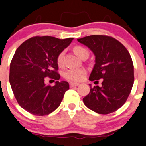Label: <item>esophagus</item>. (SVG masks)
Here are the masks:
<instances>
[{"label": "esophagus", "mask_w": 146, "mask_h": 146, "mask_svg": "<svg viewBox=\"0 0 146 146\" xmlns=\"http://www.w3.org/2000/svg\"><path fill=\"white\" fill-rule=\"evenodd\" d=\"M70 85L71 87H74V86H76L78 85H79V83H76V82H70Z\"/></svg>", "instance_id": "obj_1"}]
</instances>
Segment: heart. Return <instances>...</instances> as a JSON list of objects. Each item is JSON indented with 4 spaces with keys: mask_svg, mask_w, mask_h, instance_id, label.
I'll list each match as a JSON object with an SVG mask.
<instances>
[{
    "mask_svg": "<svg viewBox=\"0 0 146 146\" xmlns=\"http://www.w3.org/2000/svg\"><path fill=\"white\" fill-rule=\"evenodd\" d=\"M75 53L79 56V57H82L84 53L88 52L87 50L82 46H76L74 49ZM64 52H62L59 54L58 57L57 58V64L60 66L62 65L63 60H64ZM86 70L84 69H69L64 74V77L67 79L73 82H79L82 81L86 75Z\"/></svg>",
    "mask_w": 146,
    "mask_h": 146,
    "instance_id": "obj_1",
    "label": "heart"
}]
</instances>
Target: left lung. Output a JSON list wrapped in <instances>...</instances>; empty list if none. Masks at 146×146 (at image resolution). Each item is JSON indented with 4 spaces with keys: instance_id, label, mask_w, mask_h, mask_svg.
Segmentation results:
<instances>
[{
    "instance_id": "1",
    "label": "left lung",
    "mask_w": 146,
    "mask_h": 146,
    "mask_svg": "<svg viewBox=\"0 0 146 146\" xmlns=\"http://www.w3.org/2000/svg\"><path fill=\"white\" fill-rule=\"evenodd\" d=\"M77 41L95 55L89 80L103 79L102 86L89 84L90 92L83 99L85 106L99 114L116 111L126 102L133 85V64L129 52L120 42L109 36L90 35Z\"/></svg>"
}]
</instances>
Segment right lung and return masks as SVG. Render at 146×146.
<instances>
[{
  "label": "right lung",
  "mask_w": 146,
  "mask_h": 146,
  "mask_svg": "<svg viewBox=\"0 0 146 146\" xmlns=\"http://www.w3.org/2000/svg\"><path fill=\"white\" fill-rule=\"evenodd\" d=\"M72 40L36 36L25 41L15 51L10 65V84L18 103L31 114L51 113L70 89L68 82L58 81L57 58ZM47 76L56 80L54 86L45 84Z\"/></svg>",
  "instance_id": "right-lung-1"
}]
</instances>
